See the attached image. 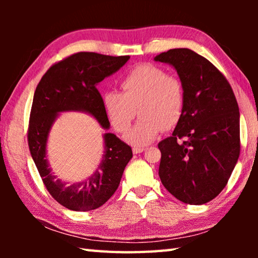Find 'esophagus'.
<instances>
[{
    "mask_svg": "<svg viewBox=\"0 0 258 258\" xmlns=\"http://www.w3.org/2000/svg\"><path fill=\"white\" fill-rule=\"evenodd\" d=\"M145 150H146L145 148H141V147H134V148H133V154H134V155L141 154V152H143Z\"/></svg>",
    "mask_w": 258,
    "mask_h": 258,
    "instance_id": "1",
    "label": "esophagus"
}]
</instances>
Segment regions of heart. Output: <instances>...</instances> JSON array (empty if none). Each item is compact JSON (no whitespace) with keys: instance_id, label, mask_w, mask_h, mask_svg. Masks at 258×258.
<instances>
[{"instance_id":"obj_1","label":"heart","mask_w":258,"mask_h":258,"mask_svg":"<svg viewBox=\"0 0 258 258\" xmlns=\"http://www.w3.org/2000/svg\"><path fill=\"white\" fill-rule=\"evenodd\" d=\"M121 93L107 92L102 102L108 120L117 132L126 133L138 115L141 120L126 135L131 145L145 147L161 131L178 124L184 112L185 92L180 78L167 75L151 63L139 64L120 83Z\"/></svg>"}]
</instances>
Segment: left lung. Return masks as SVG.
Here are the masks:
<instances>
[{
    "mask_svg": "<svg viewBox=\"0 0 258 258\" xmlns=\"http://www.w3.org/2000/svg\"><path fill=\"white\" fill-rule=\"evenodd\" d=\"M154 60L175 69L185 92L181 120L158 143L160 181L182 203L206 204L224 189L239 158L237 100L223 74L195 51L172 49Z\"/></svg>",
    "mask_w": 258,
    "mask_h": 258,
    "instance_id": "1",
    "label": "left lung"
}]
</instances>
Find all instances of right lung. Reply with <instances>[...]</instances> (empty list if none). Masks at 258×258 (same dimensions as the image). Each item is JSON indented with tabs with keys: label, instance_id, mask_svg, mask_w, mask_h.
I'll return each instance as SVG.
<instances>
[{
	"label": "right lung",
	"instance_id": "1",
	"mask_svg": "<svg viewBox=\"0 0 258 258\" xmlns=\"http://www.w3.org/2000/svg\"><path fill=\"white\" fill-rule=\"evenodd\" d=\"M128 59V55L78 52L53 64L34 93L28 128L30 155L50 195L71 211L89 212L108 202L133 157L132 149L115 134L104 133V151L98 168L85 180L72 184L52 173L46 157L50 131L60 112L64 111L89 113L103 130H109L110 123L97 85L119 71Z\"/></svg>",
	"mask_w": 258,
	"mask_h": 258
}]
</instances>
